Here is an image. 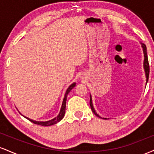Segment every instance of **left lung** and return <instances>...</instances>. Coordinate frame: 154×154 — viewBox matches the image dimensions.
<instances>
[{
    "label": "left lung",
    "instance_id": "obj_1",
    "mask_svg": "<svg viewBox=\"0 0 154 154\" xmlns=\"http://www.w3.org/2000/svg\"><path fill=\"white\" fill-rule=\"evenodd\" d=\"M142 45V48H143V54H144V61H143V67H144V70H145V73H146V84H147L148 80V77H149V72H150V69H149V63H148V55H147V49H146V45L143 43H141ZM91 96V99H90V106H91V110L94 113L95 115H96L98 117L101 118V119H106V118H102L97 114V113L95 112L94 108H93V102H92V97L91 95H90Z\"/></svg>",
    "mask_w": 154,
    "mask_h": 154
}]
</instances>
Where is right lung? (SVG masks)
<instances>
[{
    "label": "right lung",
    "instance_id": "1",
    "mask_svg": "<svg viewBox=\"0 0 154 154\" xmlns=\"http://www.w3.org/2000/svg\"><path fill=\"white\" fill-rule=\"evenodd\" d=\"M76 85V83L74 82L72 83L71 85L69 86L68 88H67L66 91V93H65L64 95V98H63V103H62V106H61V110H60V112L59 114V115H58L56 117H55L54 119H51V120H49V121H46V122H38V121H35V120H32V119H29V118L27 117H24L26 118V119H27L28 120H29V121L35 124V125H41V126H51V125H55V124L58 123L59 122L61 121V119H63V116H64V114H65V109H66V97H67V95H68V93H69L70 91H71V90Z\"/></svg>",
    "mask_w": 154,
    "mask_h": 154
}]
</instances>
